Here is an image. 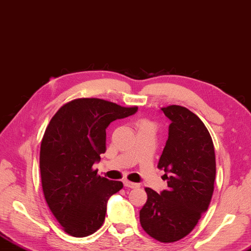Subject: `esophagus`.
<instances>
[{"label": "esophagus", "mask_w": 251, "mask_h": 251, "mask_svg": "<svg viewBox=\"0 0 251 251\" xmlns=\"http://www.w3.org/2000/svg\"><path fill=\"white\" fill-rule=\"evenodd\" d=\"M124 184H125L126 187H129V188H137V187L140 186L137 183H133V182H130V181H127V180H125Z\"/></svg>", "instance_id": "obj_1"}]
</instances>
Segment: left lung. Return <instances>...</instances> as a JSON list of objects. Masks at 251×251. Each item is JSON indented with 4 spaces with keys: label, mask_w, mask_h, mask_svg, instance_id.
I'll return each instance as SVG.
<instances>
[{
    "label": "left lung",
    "mask_w": 251,
    "mask_h": 251,
    "mask_svg": "<svg viewBox=\"0 0 251 251\" xmlns=\"http://www.w3.org/2000/svg\"><path fill=\"white\" fill-rule=\"evenodd\" d=\"M161 111L171 122L158 162L168 190L158 194L145 188L147 201L140 211V222L152 238L173 243L190 234L207 211L216 178V155L209 131L195 114L177 105Z\"/></svg>",
    "instance_id": "8db88e82"
}]
</instances>
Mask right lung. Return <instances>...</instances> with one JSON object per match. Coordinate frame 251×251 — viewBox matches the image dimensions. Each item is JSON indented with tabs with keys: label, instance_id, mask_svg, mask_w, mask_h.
Returning <instances> with one entry per match:
<instances>
[{
	"label": "right lung",
	"instance_id": "add662e5",
	"mask_svg": "<svg viewBox=\"0 0 251 251\" xmlns=\"http://www.w3.org/2000/svg\"><path fill=\"white\" fill-rule=\"evenodd\" d=\"M100 99H78L61 106L41 142L40 171L45 201L65 232L75 237L95 233L104 223L107 201L124 184L97 176L92 167L106 151L110 122L134 115Z\"/></svg>",
	"mask_w": 251,
	"mask_h": 251
}]
</instances>
